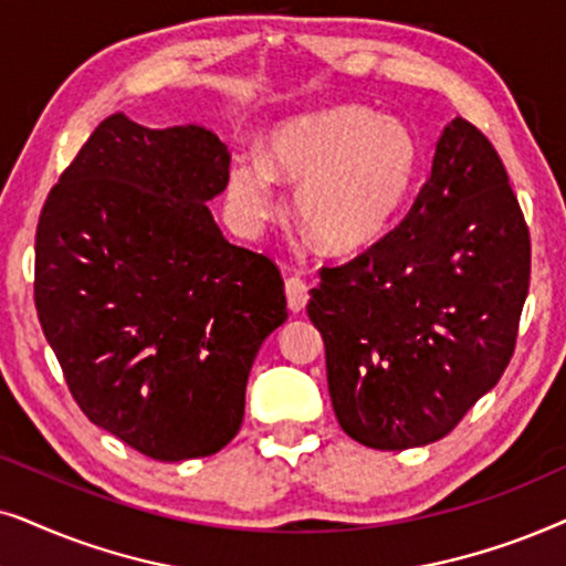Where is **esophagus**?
Listing matches in <instances>:
<instances>
[{"instance_id": "1", "label": "esophagus", "mask_w": 566, "mask_h": 566, "mask_svg": "<svg viewBox=\"0 0 566 566\" xmlns=\"http://www.w3.org/2000/svg\"><path fill=\"white\" fill-rule=\"evenodd\" d=\"M307 290H311V287L305 284V279H300V276L284 279V292H287V305H290L292 313H303L305 311L307 300H311Z\"/></svg>"}]
</instances>
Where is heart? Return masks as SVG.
Instances as JSON below:
<instances>
[{
  "instance_id": "obj_1",
  "label": "heart",
  "mask_w": 566,
  "mask_h": 566,
  "mask_svg": "<svg viewBox=\"0 0 566 566\" xmlns=\"http://www.w3.org/2000/svg\"><path fill=\"white\" fill-rule=\"evenodd\" d=\"M419 170V139L403 120L338 105L279 124L263 145V160L238 157L228 196L243 220L263 222L276 209V180L300 182V224L326 251L346 255L386 235Z\"/></svg>"
}]
</instances>
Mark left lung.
I'll return each mask as SVG.
<instances>
[{
  "mask_svg": "<svg viewBox=\"0 0 566 566\" xmlns=\"http://www.w3.org/2000/svg\"><path fill=\"white\" fill-rule=\"evenodd\" d=\"M528 282L531 235L507 170L458 116L403 222L344 266H323L311 290L344 432L409 450L455 429L510 365Z\"/></svg>",
  "mask_w": 566,
  "mask_h": 566,
  "instance_id": "8db88e82",
  "label": "left lung"
}]
</instances>
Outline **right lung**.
Returning <instances> with one entry per match:
<instances>
[{"instance_id":"right-lung-1","label":"right lung","mask_w":566,"mask_h":566,"mask_svg":"<svg viewBox=\"0 0 566 566\" xmlns=\"http://www.w3.org/2000/svg\"><path fill=\"white\" fill-rule=\"evenodd\" d=\"M230 153L205 126L97 124L35 232V311L74 401L155 461L222 450L243 424L263 338L287 321L266 255L232 245L207 201Z\"/></svg>"}]
</instances>
